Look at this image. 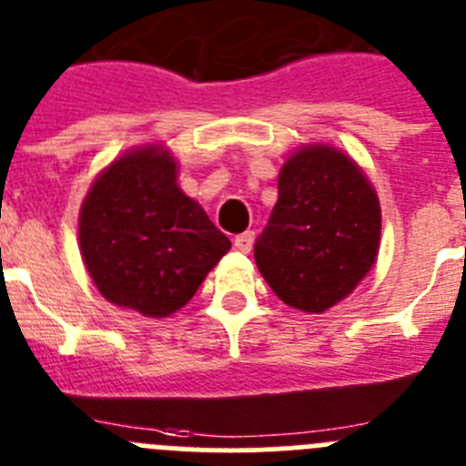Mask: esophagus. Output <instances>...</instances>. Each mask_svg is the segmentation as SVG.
<instances>
[{
	"label": "esophagus",
	"mask_w": 466,
	"mask_h": 466,
	"mask_svg": "<svg viewBox=\"0 0 466 466\" xmlns=\"http://www.w3.org/2000/svg\"><path fill=\"white\" fill-rule=\"evenodd\" d=\"M233 245H236V249L242 251V254H249L251 245H254V233H251V230H245V233L236 236Z\"/></svg>",
	"instance_id": "34e87169"
}]
</instances>
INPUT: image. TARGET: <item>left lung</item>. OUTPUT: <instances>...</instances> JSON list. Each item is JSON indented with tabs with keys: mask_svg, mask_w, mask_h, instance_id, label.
Listing matches in <instances>:
<instances>
[{
	"mask_svg": "<svg viewBox=\"0 0 466 466\" xmlns=\"http://www.w3.org/2000/svg\"><path fill=\"white\" fill-rule=\"evenodd\" d=\"M279 198L254 245L256 266L281 302L330 309L365 279L381 238L379 196L332 145H305L281 166Z\"/></svg>",
	"mask_w": 466,
	"mask_h": 466,
	"instance_id": "8db88e82",
	"label": "left lung"
}]
</instances>
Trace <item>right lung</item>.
I'll list each match as a JSON object with an SVG mask.
<instances>
[{
    "mask_svg": "<svg viewBox=\"0 0 466 466\" xmlns=\"http://www.w3.org/2000/svg\"><path fill=\"white\" fill-rule=\"evenodd\" d=\"M80 254L101 296L143 317L185 307L230 240L177 187L161 145L136 147L106 166L80 208Z\"/></svg>",
    "mask_w": 466,
    "mask_h": 466,
    "instance_id": "obj_1",
    "label": "right lung"
}]
</instances>
